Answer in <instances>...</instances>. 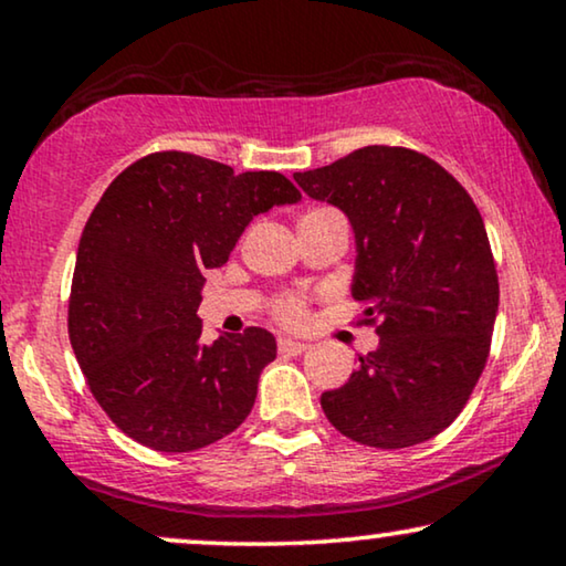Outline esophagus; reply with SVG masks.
<instances>
[{"label": "esophagus", "instance_id": "34e87169", "mask_svg": "<svg viewBox=\"0 0 566 566\" xmlns=\"http://www.w3.org/2000/svg\"><path fill=\"white\" fill-rule=\"evenodd\" d=\"M306 350H308V345L301 343V339H293V337L277 339V353H281V355H301Z\"/></svg>", "mask_w": 566, "mask_h": 566}]
</instances>
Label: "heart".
<instances>
[{
	"instance_id": "obj_1",
	"label": "heart",
	"mask_w": 566,
	"mask_h": 566,
	"mask_svg": "<svg viewBox=\"0 0 566 566\" xmlns=\"http://www.w3.org/2000/svg\"><path fill=\"white\" fill-rule=\"evenodd\" d=\"M312 213H327V211L319 208V211H312ZM312 213H306V216H312ZM273 314L277 316V322L291 324L293 327V324H301L306 319V301L296 296V293H289V296H281L275 301Z\"/></svg>"
}]
</instances>
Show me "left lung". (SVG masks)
Listing matches in <instances>:
<instances>
[{
	"label": "left lung",
	"instance_id": "obj_1",
	"mask_svg": "<svg viewBox=\"0 0 566 566\" xmlns=\"http://www.w3.org/2000/svg\"><path fill=\"white\" fill-rule=\"evenodd\" d=\"M293 180L350 219L358 324L381 337L345 386L322 394L324 415L370 448L436 438L490 358L500 283L482 213L451 172L405 146H363Z\"/></svg>",
	"mask_w": 566,
	"mask_h": 566
}]
</instances>
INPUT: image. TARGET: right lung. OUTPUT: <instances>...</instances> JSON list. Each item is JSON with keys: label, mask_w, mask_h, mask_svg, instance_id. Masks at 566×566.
<instances>
[{"label": "right lung", "mask_w": 566, "mask_h": 566, "mask_svg": "<svg viewBox=\"0 0 566 566\" xmlns=\"http://www.w3.org/2000/svg\"><path fill=\"white\" fill-rule=\"evenodd\" d=\"M301 192L281 172H242L188 151L123 169L82 231L69 339L118 430L165 453L211 446L252 412L275 337L262 327L200 343L203 273L247 223Z\"/></svg>", "instance_id": "1"}]
</instances>
